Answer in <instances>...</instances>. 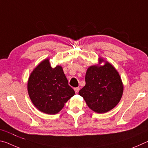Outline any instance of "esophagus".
I'll list each match as a JSON object with an SVG mask.
<instances>
[{"label": "esophagus", "instance_id": "1", "mask_svg": "<svg viewBox=\"0 0 148 148\" xmlns=\"http://www.w3.org/2000/svg\"><path fill=\"white\" fill-rule=\"evenodd\" d=\"M74 91L76 92V93H77L79 91V87H75L74 88Z\"/></svg>", "mask_w": 148, "mask_h": 148}]
</instances>
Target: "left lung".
<instances>
[{"instance_id": "8db88e82", "label": "left lung", "mask_w": 148, "mask_h": 148, "mask_svg": "<svg viewBox=\"0 0 148 148\" xmlns=\"http://www.w3.org/2000/svg\"><path fill=\"white\" fill-rule=\"evenodd\" d=\"M100 63L104 60L99 58ZM86 86L79 90L87 106L97 113H106L119 103L123 86L118 72L106 61L102 66H89L86 74Z\"/></svg>"}]
</instances>
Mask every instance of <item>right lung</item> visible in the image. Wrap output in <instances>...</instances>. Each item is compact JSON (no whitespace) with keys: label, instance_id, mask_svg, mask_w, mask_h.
I'll return each mask as SVG.
<instances>
[{"label":"right lung","instance_id":"right-lung-1","mask_svg":"<svg viewBox=\"0 0 148 148\" xmlns=\"http://www.w3.org/2000/svg\"><path fill=\"white\" fill-rule=\"evenodd\" d=\"M27 90L35 107L42 112L56 114L75 94L61 66L52 68L48 59L40 63L29 76Z\"/></svg>","mask_w":148,"mask_h":148}]
</instances>
